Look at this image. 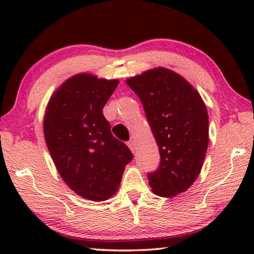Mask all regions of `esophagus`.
Here are the masks:
<instances>
[{
    "mask_svg": "<svg viewBox=\"0 0 254 254\" xmlns=\"http://www.w3.org/2000/svg\"><path fill=\"white\" fill-rule=\"evenodd\" d=\"M127 147L130 148V150L131 151L134 153L135 152V144H134V142H133V141H128V142L127 143Z\"/></svg>",
    "mask_w": 254,
    "mask_h": 254,
    "instance_id": "34e87169",
    "label": "esophagus"
}]
</instances>
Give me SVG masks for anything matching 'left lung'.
<instances>
[{"instance_id":"8db88e82","label":"left lung","mask_w":254,"mask_h":254,"mask_svg":"<svg viewBox=\"0 0 254 254\" xmlns=\"http://www.w3.org/2000/svg\"><path fill=\"white\" fill-rule=\"evenodd\" d=\"M127 84L142 102L160 152L149 185L160 197L186 191L200 174L208 147L207 109L196 88L174 70L156 67Z\"/></svg>"}]
</instances>
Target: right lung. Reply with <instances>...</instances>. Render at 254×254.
<instances>
[{
	"mask_svg": "<svg viewBox=\"0 0 254 254\" xmlns=\"http://www.w3.org/2000/svg\"><path fill=\"white\" fill-rule=\"evenodd\" d=\"M118 85L119 79L80 72L64 81L46 107L44 134L56 168L72 191L88 200L113 196L133 158L103 115Z\"/></svg>",
	"mask_w": 254,
	"mask_h": 254,
	"instance_id": "1",
	"label": "right lung"
}]
</instances>
